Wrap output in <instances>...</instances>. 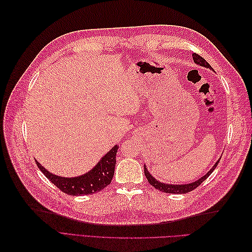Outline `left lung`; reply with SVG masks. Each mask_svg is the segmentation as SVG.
Instances as JSON below:
<instances>
[{"label":"left lung","instance_id":"1","mask_svg":"<svg viewBox=\"0 0 252 252\" xmlns=\"http://www.w3.org/2000/svg\"><path fill=\"white\" fill-rule=\"evenodd\" d=\"M192 58H193V61L195 64L200 65V66H204L206 68H209V69H212V67L208 64V62H206V61L201 56L197 55V53H192ZM219 162L220 161H218L215 164V166H213L212 168L204 175V177H202L201 179H199L193 183H190V184H184V185H171V184H165V183L158 182L154 177H152L145 166H144V173H145V175H146L149 184L152 187H155L156 189L159 190V191L165 192V193H181L182 194V193H187V192L192 191V190H194L196 187H199L202 183L212 173V171L216 169V167L218 166Z\"/></svg>","mask_w":252,"mask_h":252}]
</instances>
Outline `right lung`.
<instances>
[{"label": "right lung", "mask_w": 252, "mask_h": 252, "mask_svg": "<svg viewBox=\"0 0 252 252\" xmlns=\"http://www.w3.org/2000/svg\"><path fill=\"white\" fill-rule=\"evenodd\" d=\"M119 146H114L107 155H105L94 169L77 178H62L47 171L40 163H36L39 169L45 174L53 185H56L61 191L70 195L93 194L101 191L108 186L114 174L116 167V156Z\"/></svg>", "instance_id": "obj_1"}]
</instances>
